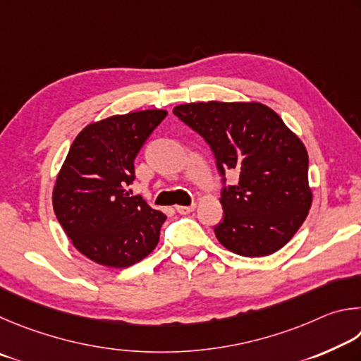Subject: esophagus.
I'll list each match as a JSON object with an SVG mask.
<instances>
[{"mask_svg": "<svg viewBox=\"0 0 361 361\" xmlns=\"http://www.w3.org/2000/svg\"><path fill=\"white\" fill-rule=\"evenodd\" d=\"M195 207H197L195 204H192V206H176V211L179 212V214H182V216H185V214L193 212Z\"/></svg>", "mask_w": 361, "mask_h": 361, "instance_id": "1", "label": "esophagus"}]
</instances>
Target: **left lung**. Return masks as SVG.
I'll return each instance as SVG.
<instances>
[{
	"mask_svg": "<svg viewBox=\"0 0 361 361\" xmlns=\"http://www.w3.org/2000/svg\"><path fill=\"white\" fill-rule=\"evenodd\" d=\"M174 116L209 144L220 176L239 173L236 185L222 188L224 219L214 226L219 243L243 257L282 249L307 217L312 192L305 144L262 103H190Z\"/></svg>",
	"mask_w": 361,
	"mask_h": 361,
	"instance_id": "8db88e82",
	"label": "left lung"
}]
</instances>
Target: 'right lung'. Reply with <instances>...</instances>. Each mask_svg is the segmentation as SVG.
<instances>
[{
	"mask_svg": "<svg viewBox=\"0 0 361 361\" xmlns=\"http://www.w3.org/2000/svg\"><path fill=\"white\" fill-rule=\"evenodd\" d=\"M166 111L147 109L87 125L71 144L54 187L56 220L82 255L128 268L157 247L166 216L131 197L135 158Z\"/></svg>",
	"mask_w": 361,
	"mask_h": 361,
	"instance_id": "obj_1",
	"label": "right lung"
}]
</instances>
